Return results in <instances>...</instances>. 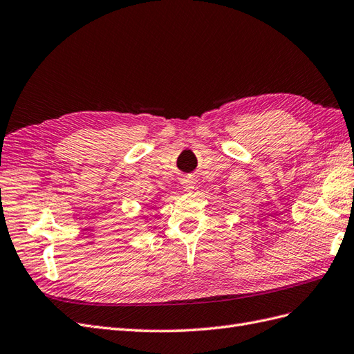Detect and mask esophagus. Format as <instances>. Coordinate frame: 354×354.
Instances as JSON below:
<instances>
[{
  "label": "esophagus",
  "instance_id": "obj_1",
  "mask_svg": "<svg viewBox=\"0 0 354 354\" xmlns=\"http://www.w3.org/2000/svg\"><path fill=\"white\" fill-rule=\"evenodd\" d=\"M181 183H183V186H185L186 190H192V189L195 187V181H194V178H190V177L183 178V181H181Z\"/></svg>",
  "mask_w": 354,
  "mask_h": 354
}]
</instances>
